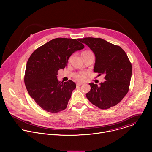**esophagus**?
<instances>
[{"label": "esophagus", "instance_id": "34e87169", "mask_svg": "<svg viewBox=\"0 0 152 152\" xmlns=\"http://www.w3.org/2000/svg\"><path fill=\"white\" fill-rule=\"evenodd\" d=\"M83 84L82 83H77V87H80V86H81V85H82Z\"/></svg>", "mask_w": 152, "mask_h": 152}]
</instances>
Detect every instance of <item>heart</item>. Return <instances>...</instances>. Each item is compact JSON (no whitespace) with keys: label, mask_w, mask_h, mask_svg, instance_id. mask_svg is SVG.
Segmentation results:
<instances>
[{"label":"heart","mask_w":152,"mask_h":152,"mask_svg":"<svg viewBox=\"0 0 152 152\" xmlns=\"http://www.w3.org/2000/svg\"><path fill=\"white\" fill-rule=\"evenodd\" d=\"M91 52L90 51H83L82 53V56L84 55V54H86L87 53H88ZM72 57H71L69 58V60H71ZM88 74V72L87 71H80V72H78L77 73H76L74 75V78H75V80H76L77 81H84L86 78H87V75Z\"/></svg>","instance_id":"obj_1"}]
</instances>
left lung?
Listing matches in <instances>:
<instances>
[{
    "label": "left lung",
    "instance_id": "1",
    "mask_svg": "<svg viewBox=\"0 0 152 152\" xmlns=\"http://www.w3.org/2000/svg\"><path fill=\"white\" fill-rule=\"evenodd\" d=\"M80 41L87 45L95 56L94 71L105 75L106 81L99 86L89 84L91 90L86 94L88 99L102 109L115 106L129 88L132 68L128 56L119 45L100 38L86 37Z\"/></svg>",
    "mask_w": 152,
    "mask_h": 152
}]
</instances>
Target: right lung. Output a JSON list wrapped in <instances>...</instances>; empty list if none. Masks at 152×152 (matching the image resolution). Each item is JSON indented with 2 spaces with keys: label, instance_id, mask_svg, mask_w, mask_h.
I'll use <instances>...</instances> for the list:
<instances>
[{
  "label": "right lung",
  "instance_id": "right-lung-1",
  "mask_svg": "<svg viewBox=\"0 0 152 152\" xmlns=\"http://www.w3.org/2000/svg\"><path fill=\"white\" fill-rule=\"evenodd\" d=\"M78 41L53 39L37 48L27 61L24 75L26 89L36 103L47 112L57 113L64 110L76 88L71 80L60 83L57 75L60 69L66 66L72 53L84 48Z\"/></svg>",
  "mask_w": 152,
  "mask_h": 152
}]
</instances>
